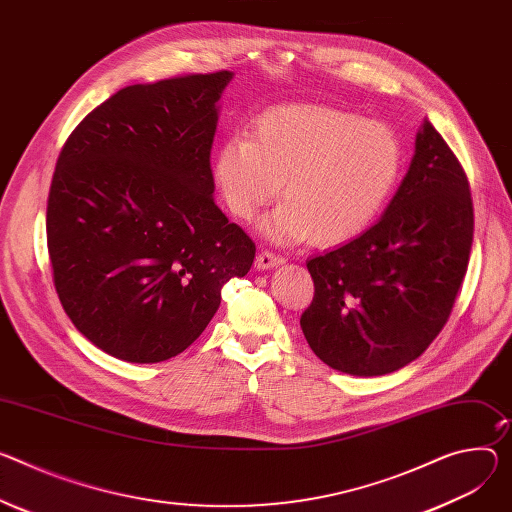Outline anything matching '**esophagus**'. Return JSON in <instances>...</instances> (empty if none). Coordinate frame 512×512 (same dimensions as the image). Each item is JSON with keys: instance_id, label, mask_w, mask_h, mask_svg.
Returning a JSON list of instances; mask_svg holds the SVG:
<instances>
[{"instance_id": "obj_1", "label": "esophagus", "mask_w": 512, "mask_h": 512, "mask_svg": "<svg viewBox=\"0 0 512 512\" xmlns=\"http://www.w3.org/2000/svg\"><path fill=\"white\" fill-rule=\"evenodd\" d=\"M284 259L280 257V255H275V253H271V251H261L259 255H257V259H255V267L257 269H269V267H275V265H280Z\"/></svg>"}]
</instances>
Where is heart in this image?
<instances>
[{
    "label": "heart",
    "instance_id": "obj_1",
    "mask_svg": "<svg viewBox=\"0 0 512 512\" xmlns=\"http://www.w3.org/2000/svg\"><path fill=\"white\" fill-rule=\"evenodd\" d=\"M404 167L392 126L329 106L263 112L253 134L224 141L214 179L228 210L251 220L282 190L286 202L263 222L277 241L343 245L386 208Z\"/></svg>",
    "mask_w": 512,
    "mask_h": 512
}]
</instances>
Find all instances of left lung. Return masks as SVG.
I'll return each mask as SVG.
<instances>
[{
    "mask_svg": "<svg viewBox=\"0 0 512 512\" xmlns=\"http://www.w3.org/2000/svg\"><path fill=\"white\" fill-rule=\"evenodd\" d=\"M474 206L466 171L425 120L384 216L357 239L306 261L312 304L300 327L318 359L384 376L441 333L468 271Z\"/></svg>",
    "mask_w": 512,
    "mask_h": 512,
    "instance_id": "obj_1",
    "label": "left lung"
}]
</instances>
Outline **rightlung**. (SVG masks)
<instances>
[{
	"label": "right lung",
	"instance_id": "right-lung-1",
	"mask_svg": "<svg viewBox=\"0 0 512 512\" xmlns=\"http://www.w3.org/2000/svg\"><path fill=\"white\" fill-rule=\"evenodd\" d=\"M230 71L120 89L57 159L46 243L75 329L108 355L159 363L188 349L255 243L216 206L210 151Z\"/></svg>",
	"mask_w": 512,
	"mask_h": 512
}]
</instances>
